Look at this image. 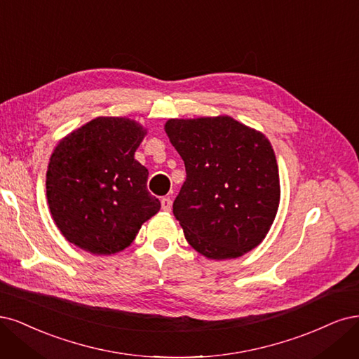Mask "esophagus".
Wrapping results in <instances>:
<instances>
[{
	"label": "esophagus",
	"instance_id": "obj_1",
	"mask_svg": "<svg viewBox=\"0 0 359 359\" xmlns=\"http://www.w3.org/2000/svg\"><path fill=\"white\" fill-rule=\"evenodd\" d=\"M161 207H163V210H165V212L171 210V200L168 198V196H164V198L161 200Z\"/></svg>",
	"mask_w": 359,
	"mask_h": 359
}]
</instances>
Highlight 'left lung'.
I'll list each match as a JSON object with an SVG mask.
<instances>
[{
  "label": "left lung",
  "instance_id": "left-lung-1",
  "mask_svg": "<svg viewBox=\"0 0 359 359\" xmlns=\"http://www.w3.org/2000/svg\"><path fill=\"white\" fill-rule=\"evenodd\" d=\"M165 131L187 170L172 213L189 245L210 259L257 248L280 200L270 142L228 116L170 119Z\"/></svg>",
  "mask_w": 359,
  "mask_h": 359
}]
</instances>
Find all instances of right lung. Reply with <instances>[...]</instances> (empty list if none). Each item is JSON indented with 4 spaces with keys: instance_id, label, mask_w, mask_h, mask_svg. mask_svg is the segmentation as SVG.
I'll return each mask as SVG.
<instances>
[{
    "instance_id": "right-lung-1",
    "label": "right lung",
    "mask_w": 359,
    "mask_h": 359,
    "mask_svg": "<svg viewBox=\"0 0 359 359\" xmlns=\"http://www.w3.org/2000/svg\"><path fill=\"white\" fill-rule=\"evenodd\" d=\"M144 130L123 118H97L52 154L46 195L56 226L86 252L128 248L161 203L147 191L149 171L134 159Z\"/></svg>"
}]
</instances>
